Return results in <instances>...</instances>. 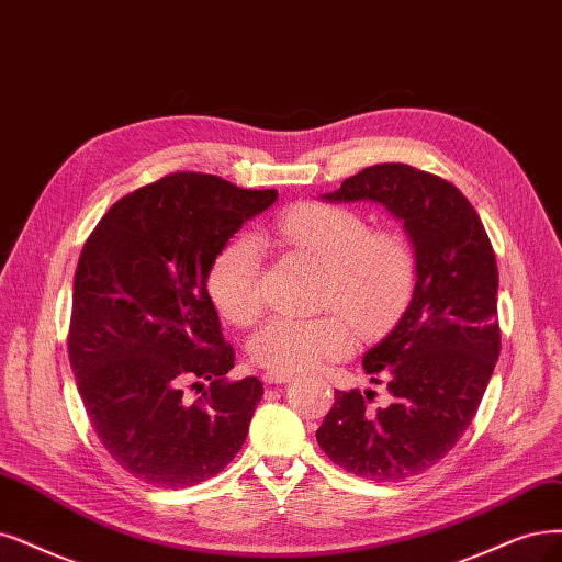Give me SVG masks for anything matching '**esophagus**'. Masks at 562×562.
Instances as JSON below:
<instances>
[{"mask_svg":"<svg viewBox=\"0 0 562 562\" xmlns=\"http://www.w3.org/2000/svg\"><path fill=\"white\" fill-rule=\"evenodd\" d=\"M261 380H263L266 386H270V384H286L289 380H292V372H273V370H268V372H263Z\"/></svg>","mask_w":562,"mask_h":562,"instance_id":"esophagus-1","label":"esophagus"}]
</instances>
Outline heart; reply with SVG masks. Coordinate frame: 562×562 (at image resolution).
I'll use <instances>...</instances> for the list:
<instances>
[{"label": "heart", "mask_w": 562, "mask_h": 562, "mask_svg": "<svg viewBox=\"0 0 562 562\" xmlns=\"http://www.w3.org/2000/svg\"><path fill=\"white\" fill-rule=\"evenodd\" d=\"M278 234L326 268L324 303L340 305L363 326L391 315L409 294L414 255L396 232H372L368 220L336 203H301L280 215ZM207 292L234 324H252L263 305V247L255 234L226 240L207 270ZM355 330L338 313L276 315L252 336V361L273 372H299L345 357Z\"/></svg>", "instance_id": "heart-1"}]
</instances>
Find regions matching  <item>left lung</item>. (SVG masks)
I'll return each instance as SVG.
<instances>
[{
	"mask_svg": "<svg viewBox=\"0 0 562 562\" xmlns=\"http://www.w3.org/2000/svg\"><path fill=\"white\" fill-rule=\"evenodd\" d=\"M326 199H370L403 220L417 284L396 328L363 357L391 405L372 409L375 391H336L317 442L363 480L405 482L445 459L484 398L501 355L495 252L459 187L409 164L368 166Z\"/></svg>",
	"mask_w": 562,
	"mask_h": 562,
	"instance_id": "8db88e82",
	"label": "left lung"
}]
</instances>
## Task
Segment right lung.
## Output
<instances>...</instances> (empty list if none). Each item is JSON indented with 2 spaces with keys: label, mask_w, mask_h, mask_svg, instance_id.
Wrapping results in <instances>:
<instances>
[{
  "label": "right lung",
  "mask_w": 562,
  "mask_h": 562,
  "mask_svg": "<svg viewBox=\"0 0 562 562\" xmlns=\"http://www.w3.org/2000/svg\"><path fill=\"white\" fill-rule=\"evenodd\" d=\"M278 190H243L211 173H171L115 201L82 247L69 361L90 424L136 480L187 488L240 451L263 396L232 382L207 270L245 220ZM209 386L203 387L202 382ZM184 387L204 389L190 404Z\"/></svg>",
  "instance_id": "add662e5"
}]
</instances>
